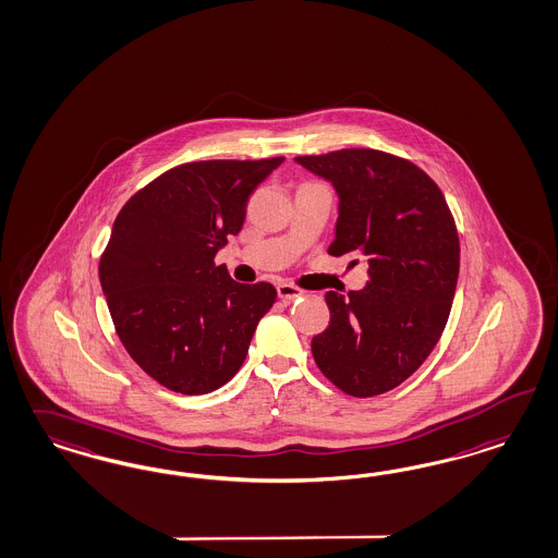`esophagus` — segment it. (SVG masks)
<instances>
[{"label": "esophagus", "instance_id": "34e87169", "mask_svg": "<svg viewBox=\"0 0 558 558\" xmlns=\"http://www.w3.org/2000/svg\"><path fill=\"white\" fill-rule=\"evenodd\" d=\"M278 296L282 299V301H292V299H299V296H303L305 294V290L299 289V287H294V284H290V282H280L278 287Z\"/></svg>", "mask_w": 558, "mask_h": 558}]
</instances>
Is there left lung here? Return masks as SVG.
<instances>
[{
	"label": "left lung",
	"mask_w": 558,
	"mask_h": 558,
	"mask_svg": "<svg viewBox=\"0 0 558 558\" xmlns=\"http://www.w3.org/2000/svg\"><path fill=\"white\" fill-rule=\"evenodd\" d=\"M336 187L333 257L363 253L368 282L329 290V326L311 340L331 384L373 398L405 381L439 342L460 274V239L439 185L414 162L373 148L296 156Z\"/></svg>",
	"instance_id": "obj_1"
}]
</instances>
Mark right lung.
Returning <instances> with one entry per match:
<instances>
[{"mask_svg": "<svg viewBox=\"0 0 558 558\" xmlns=\"http://www.w3.org/2000/svg\"><path fill=\"white\" fill-rule=\"evenodd\" d=\"M282 160L179 165L117 214L98 264L100 287L121 344L162 387L210 393L243 365L276 289L234 282L214 257L241 231L251 193Z\"/></svg>", "mask_w": 558, "mask_h": 558, "instance_id": "add662e5", "label": "right lung"}]
</instances>
